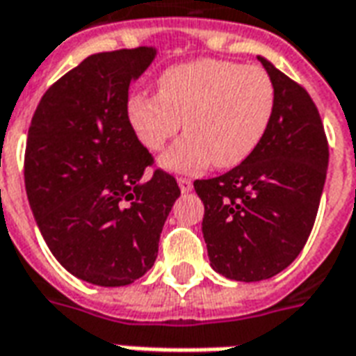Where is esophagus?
Wrapping results in <instances>:
<instances>
[{
  "mask_svg": "<svg viewBox=\"0 0 356 356\" xmlns=\"http://www.w3.org/2000/svg\"><path fill=\"white\" fill-rule=\"evenodd\" d=\"M177 183H179V188H181V193H191V191H193V181H191V179L179 177Z\"/></svg>",
  "mask_w": 356,
  "mask_h": 356,
  "instance_id": "esophagus-1",
  "label": "esophagus"
}]
</instances>
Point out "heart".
I'll use <instances>...</instances> for the list:
<instances>
[{
  "mask_svg": "<svg viewBox=\"0 0 356 356\" xmlns=\"http://www.w3.org/2000/svg\"><path fill=\"white\" fill-rule=\"evenodd\" d=\"M276 108L275 81L259 66L193 60L170 66L158 93H133L125 114L135 137L158 152L185 127L186 135L160 158L163 170L200 173L234 168L259 147Z\"/></svg>",
  "mask_w": 356,
  "mask_h": 356,
  "instance_id": "heart-1",
  "label": "heart"
}]
</instances>
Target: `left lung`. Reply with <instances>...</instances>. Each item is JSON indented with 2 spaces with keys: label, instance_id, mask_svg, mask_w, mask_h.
I'll use <instances>...</instances> for the list:
<instances>
[{
  "label": "left lung",
  "instance_id": "8db88e82",
  "mask_svg": "<svg viewBox=\"0 0 356 356\" xmlns=\"http://www.w3.org/2000/svg\"><path fill=\"white\" fill-rule=\"evenodd\" d=\"M275 81L276 108L265 137L244 162L194 181L204 202L202 232L213 270L259 282L288 267L313 231L328 170V140L313 99L257 57Z\"/></svg>",
  "mask_w": 356,
  "mask_h": 356
}]
</instances>
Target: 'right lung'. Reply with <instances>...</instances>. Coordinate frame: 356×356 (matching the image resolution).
Instances as JSON below:
<instances>
[{"label":"right lung","instance_id":"1","mask_svg":"<svg viewBox=\"0 0 356 356\" xmlns=\"http://www.w3.org/2000/svg\"><path fill=\"white\" fill-rule=\"evenodd\" d=\"M154 47L91 55L51 86L32 118L24 185L57 261L97 286H127L152 267L177 181L156 170L125 106Z\"/></svg>","mask_w":356,"mask_h":356}]
</instances>
